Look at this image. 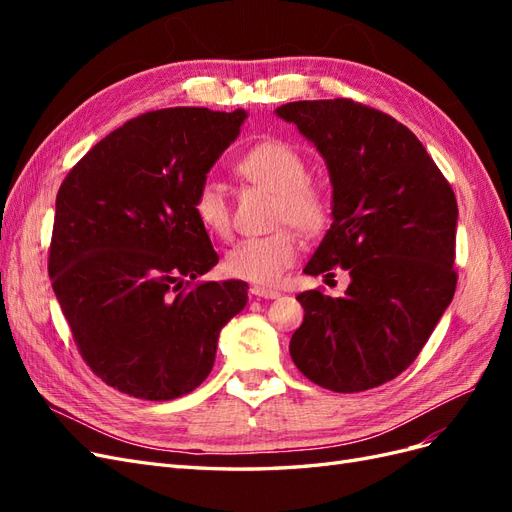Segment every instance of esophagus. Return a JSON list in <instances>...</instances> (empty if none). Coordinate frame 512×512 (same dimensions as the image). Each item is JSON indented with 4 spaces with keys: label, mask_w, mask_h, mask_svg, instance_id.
Instances as JSON below:
<instances>
[{
    "label": "esophagus",
    "mask_w": 512,
    "mask_h": 512,
    "mask_svg": "<svg viewBox=\"0 0 512 512\" xmlns=\"http://www.w3.org/2000/svg\"><path fill=\"white\" fill-rule=\"evenodd\" d=\"M252 294L260 299H277L280 297V290L275 288H267V286H252Z\"/></svg>",
    "instance_id": "obj_1"
}]
</instances>
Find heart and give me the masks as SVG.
I'll use <instances>...</instances> for the list:
<instances>
[{
	"label": "heart",
	"mask_w": 512,
	"mask_h": 512,
	"mask_svg": "<svg viewBox=\"0 0 512 512\" xmlns=\"http://www.w3.org/2000/svg\"><path fill=\"white\" fill-rule=\"evenodd\" d=\"M235 175L262 190L275 194L273 226L269 235L239 241L226 254V271L237 280L275 284L297 262L301 252L299 235H316L327 228L333 213L331 190L307 175V160L294 145L267 138L247 149L235 162ZM192 211L211 235H232V209L220 183L205 181L192 198Z\"/></svg>",
	"instance_id": "1"
}]
</instances>
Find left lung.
Segmentation results:
<instances>
[{"instance_id": "obj_1", "label": "left lung", "mask_w": 512, "mask_h": 512, "mask_svg": "<svg viewBox=\"0 0 512 512\" xmlns=\"http://www.w3.org/2000/svg\"><path fill=\"white\" fill-rule=\"evenodd\" d=\"M327 160L333 224L307 275L350 273L344 297L305 290L290 356L305 378L361 393L421 354L457 288V198L421 141L397 119L350 98L277 106Z\"/></svg>"}]
</instances>
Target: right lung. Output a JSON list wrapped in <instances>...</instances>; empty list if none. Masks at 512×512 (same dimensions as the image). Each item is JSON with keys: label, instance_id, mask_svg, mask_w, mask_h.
I'll return each mask as SVG.
<instances>
[{"label": "right lung", "instance_id": "1", "mask_svg": "<svg viewBox=\"0 0 512 512\" xmlns=\"http://www.w3.org/2000/svg\"><path fill=\"white\" fill-rule=\"evenodd\" d=\"M245 111L198 106L123 123L72 166L57 192L49 275L83 361L130 397L192 393L215 361L245 282H203L218 254L192 211Z\"/></svg>", "mask_w": 512, "mask_h": 512}]
</instances>
